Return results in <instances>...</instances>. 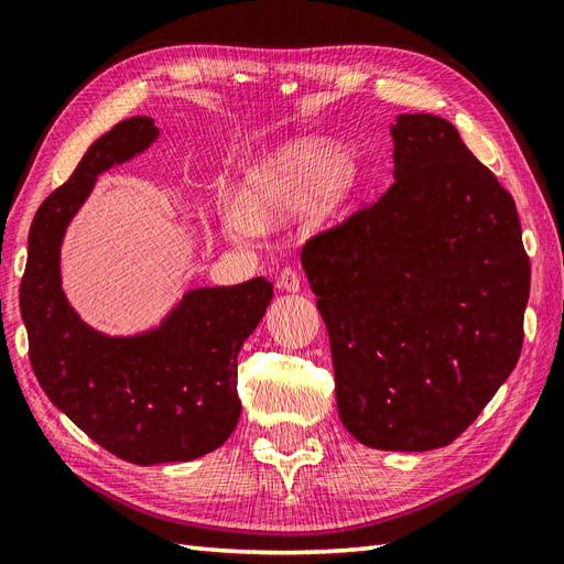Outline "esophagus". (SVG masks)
<instances>
[{
    "mask_svg": "<svg viewBox=\"0 0 564 564\" xmlns=\"http://www.w3.org/2000/svg\"><path fill=\"white\" fill-rule=\"evenodd\" d=\"M278 289H282V292L294 294V292H299V289H301V278L296 275L292 268H284L280 275H278Z\"/></svg>",
    "mask_w": 564,
    "mask_h": 564,
    "instance_id": "1",
    "label": "esophagus"
}]
</instances>
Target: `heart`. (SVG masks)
Wrapping results in <instances>:
<instances>
[{
    "instance_id": "obj_1",
    "label": "heart",
    "mask_w": 564,
    "mask_h": 564,
    "mask_svg": "<svg viewBox=\"0 0 564 564\" xmlns=\"http://www.w3.org/2000/svg\"><path fill=\"white\" fill-rule=\"evenodd\" d=\"M357 178L360 172L344 148L327 141L286 143L247 169L228 226L251 237L308 212L315 226H329L348 214Z\"/></svg>"
}]
</instances>
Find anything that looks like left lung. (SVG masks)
<instances>
[{"instance_id": "left-lung-1", "label": "left lung", "mask_w": 564, "mask_h": 564, "mask_svg": "<svg viewBox=\"0 0 564 564\" xmlns=\"http://www.w3.org/2000/svg\"><path fill=\"white\" fill-rule=\"evenodd\" d=\"M392 183L303 247L338 416L386 452L447 447L516 369L529 259L516 202L437 115L390 127Z\"/></svg>"}]
</instances>
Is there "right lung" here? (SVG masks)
I'll return each instance as SVG.
<instances>
[{"label":"right lung","mask_w":564,"mask_h":564,"mask_svg":"<svg viewBox=\"0 0 564 564\" xmlns=\"http://www.w3.org/2000/svg\"><path fill=\"white\" fill-rule=\"evenodd\" d=\"M152 117L115 124L32 220L21 315L32 371L61 412L110 454L135 466L176 464L218 449L242 412L237 352L265 315L272 284L197 286L148 332L89 327L61 280L63 237L98 176L158 141Z\"/></svg>","instance_id":"1"}]
</instances>
